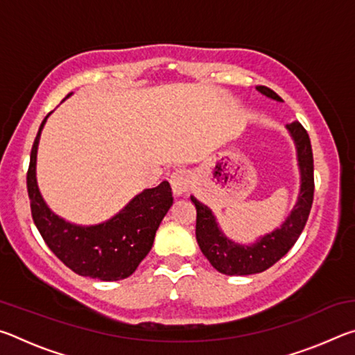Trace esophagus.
I'll use <instances>...</instances> for the list:
<instances>
[{
    "label": "esophagus",
    "instance_id": "esophagus-1",
    "mask_svg": "<svg viewBox=\"0 0 355 355\" xmlns=\"http://www.w3.org/2000/svg\"><path fill=\"white\" fill-rule=\"evenodd\" d=\"M191 184H192V178L188 171L178 169L175 172H172L171 186H172L173 194L177 197H182L183 194H186V192L191 189Z\"/></svg>",
    "mask_w": 355,
    "mask_h": 355
}]
</instances>
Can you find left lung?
<instances>
[{
  "label": "left lung",
  "mask_w": 355,
  "mask_h": 355,
  "mask_svg": "<svg viewBox=\"0 0 355 355\" xmlns=\"http://www.w3.org/2000/svg\"><path fill=\"white\" fill-rule=\"evenodd\" d=\"M257 91L264 97L282 101L279 95L266 86H257ZM286 130L296 147L300 188L296 205L279 228L257 238L250 244L236 243L222 232L211 208L191 196V202L194 203L197 211V244L216 271L225 275H250L266 271L293 248L307 224L315 191L313 152H311L310 137L302 125L291 122L286 125Z\"/></svg>",
  "instance_id": "1"
}]
</instances>
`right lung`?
Returning <instances> with one entry per match:
<instances>
[{
    "instance_id": "right-lung-1",
    "label": "right lung",
    "mask_w": 355,
    "mask_h": 355,
    "mask_svg": "<svg viewBox=\"0 0 355 355\" xmlns=\"http://www.w3.org/2000/svg\"><path fill=\"white\" fill-rule=\"evenodd\" d=\"M48 116L33 144L26 175L34 224L53 254L78 275L103 282L127 279L152 249L155 233L172 207L171 184L163 182L156 188L144 189L100 224L80 225L65 220L46 205L35 173L39 141Z\"/></svg>"
}]
</instances>
